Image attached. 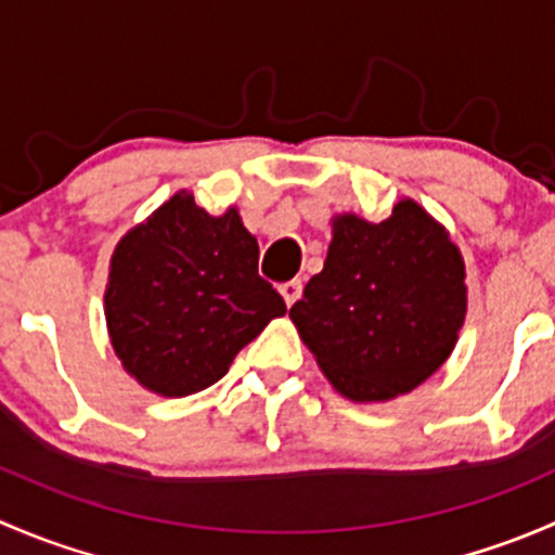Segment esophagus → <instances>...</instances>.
Here are the masks:
<instances>
[{"label":"esophagus","mask_w":555,"mask_h":555,"mask_svg":"<svg viewBox=\"0 0 555 555\" xmlns=\"http://www.w3.org/2000/svg\"><path fill=\"white\" fill-rule=\"evenodd\" d=\"M279 293H282L284 304H287V306H293L295 300L300 298V293H304V284H300L298 279H293V282H284L282 287H279Z\"/></svg>","instance_id":"esophagus-1"}]
</instances>
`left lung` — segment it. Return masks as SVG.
I'll return each mask as SVG.
<instances>
[{
    "label": "left lung",
    "instance_id": "8db88e82",
    "mask_svg": "<svg viewBox=\"0 0 555 555\" xmlns=\"http://www.w3.org/2000/svg\"><path fill=\"white\" fill-rule=\"evenodd\" d=\"M464 313L462 251L416 201L402 198L384 222L335 217L322 273L289 319L340 395L384 402L449 360Z\"/></svg>",
    "mask_w": 555,
    "mask_h": 555
}]
</instances>
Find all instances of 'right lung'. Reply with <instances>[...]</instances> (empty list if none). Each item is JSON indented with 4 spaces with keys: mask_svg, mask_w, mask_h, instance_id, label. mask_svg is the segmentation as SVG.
<instances>
[{
    "mask_svg": "<svg viewBox=\"0 0 555 555\" xmlns=\"http://www.w3.org/2000/svg\"><path fill=\"white\" fill-rule=\"evenodd\" d=\"M257 257L238 209L211 217L184 190L171 195L120 238L109 262L104 313L122 367L164 397L220 382L233 357L287 313Z\"/></svg>",
    "mask_w": 555,
    "mask_h": 555,
    "instance_id": "obj_1",
    "label": "right lung"
}]
</instances>
